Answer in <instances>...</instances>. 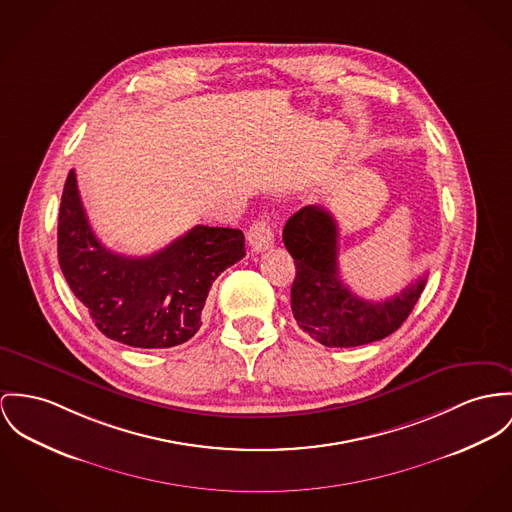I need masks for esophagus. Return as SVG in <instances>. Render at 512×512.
Instances as JSON below:
<instances>
[{
  "label": "esophagus",
  "instance_id": "esophagus-1",
  "mask_svg": "<svg viewBox=\"0 0 512 512\" xmlns=\"http://www.w3.org/2000/svg\"><path fill=\"white\" fill-rule=\"evenodd\" d=\"M247 241L251 245L253 251H267L273 243H275V234L269 226L267 220H255L251 226H249V232H247Z\"/></svg>",
  "mask_w": 512,
  "mask_h": 512
}]
</instances>
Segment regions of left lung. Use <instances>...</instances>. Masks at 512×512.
Returning <instances> with one entry per match:
<instances>
[{
    "label": "left lung",
    "mask_w": 512,
    "mask_h": 512,
    "mask_svg": "<svg viewBox=\"0 0 512 512\" xmlns=\"http://www.w3.org/2000/svg\"><path fill=\"white\" fill-rule=\"evenodd\" d=\"M339 228L321 204L304 206L284 226L282 241L296 265L290 300L300 329L325 347H358L392 335L415 308L427 276L401 294L368 302L353 294L337 267Z\"/></svg>",
    "instance_id": "obj_1"
}]
</instances>
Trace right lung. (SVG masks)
<instances>
[{"mask_svg":"<svg viewBox=\"0 0 512 512\" xmlns=\"http://www.w3.org/2000/svg\"><path fill=\"white\" fill-rule=\"evenodd\" d=\"M245 255L234 228L195 226L148 257H126L93 234L74 169L58 216V261L72 292L109 339L138 349H169L189 341L212 282Z\"/></svg>","mask_w":512,"mask_h":512,"instance_id":"add662e5","label":"right lung"}]
</instances>
